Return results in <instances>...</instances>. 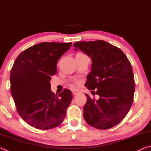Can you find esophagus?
Listing matches in <instances>:
<instances>
[{"mask_svg":"<svg viewBox=\"0 0 151 151\" xmlns=\"http://www.w3.org/2000/svg\"><path fill=\"white\" fill-rule=\"evenodd\" d=\"M79 93H80V91L77 90V89H74V90H73V94H75V95L78 94Z\"/></svg>","mask_w":151,"mask_h":151,"instance_id":"34e87169","label":"esophagus"}]
</instances>
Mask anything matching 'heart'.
Returning <instances> with one entry per match:
<instances>
[{
    "instance_id": "1",
    "label": "heart",
    "mask_w": 151,
    "mask_h": 151,
    "mask_svg": "<svg viewBox=\"0 0 151 151\" xmlns=\"http://www.w3.org/2000/svg\"><path fill=\"white\" fill-rule=\"evenodd\" d=\"M76 83H77V84H78V81H76Z\"/></svg>"
}]
</instances>
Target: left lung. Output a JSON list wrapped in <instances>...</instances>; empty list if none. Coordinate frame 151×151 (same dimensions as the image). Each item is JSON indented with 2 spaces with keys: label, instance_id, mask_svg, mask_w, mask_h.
<instances>
[{
  "label": "left lung",
  "instance_id": "1",
  "mask_svg": "<svg viewBox=\"0 0 151 151\" xmlns=\"http://www.w3.org/2000/svg\"><path fill=\"white\" fill-rule=\"evenodd\" d=\"M73 46L75 51L81 50L92 59L85 86L91 91L97 88L96 94L100 96L96 101L85 94L84 119L97 129L116 126L133 102L134 79L131 63L120 48L104 40L76 42Z\"/></svg>",
  "mask_w": 151,
  "mask_h": 151
}]
</instances>
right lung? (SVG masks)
<instances>
[{
  "label": "right lung",
  "mask_w": 151,
  "mask_h": 151,
  "mask_svg": "<svg viewBox=\"0 0 151 151\" xmlns=\"http://www.w3.org/2000/svg\"><path fill=\"white\" fill-rule=\"evenodd\" d=\"M71 46L72 42L39 43L22 51L12 66L11 91L17 112L36 129H53L65 118L73 94L65 89L55 94L50 81L57 73L58 59Z\"/></svg>",
  "instance_id": "1"
}]
</instances>
